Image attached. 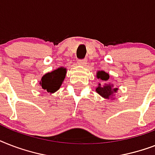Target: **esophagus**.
<instances>
[{"label":"esophagus","instance_id":"1","mask_svg":"<svg viewBox=\"0 0 155 155\" xmlns=\"http://www.w3.org/2000/svg\"><path fill=\"white\" fill-rule=\"evenodd\" d=\"M78 63H79L80 65L84 66L87 64V60H86L85 58H84V59H79V60H78Z\"/></svg>","mask_w":155,"mask_h":155}]
</instances>
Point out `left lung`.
Here are the masks:
<instances>
[{
    "instance_id": "obj_1",
    "label": "left lung",
    "mask_w": 155,
    "mask_h": 155,
    "mask_svg": "<svg viewBox=\"0 0 155 155\" xmlns=\"http://www.w3.org/2000/svg\"><path fill=\"white\" fill-rule=\"evenodd\" d=\"M97 78L98 79H101V80L106 82L108 81V79H109V75H108V73L104 72V71H98L97 72ZM96 91L97 92V93H99L101 96H102L103 97L106 98V99H108L109 97H112L114 95V93L117 92V88L115 87H113V85L107 84H104V85H101V84H99V86L97 87Z\"/></svg>"
}]
</instances>
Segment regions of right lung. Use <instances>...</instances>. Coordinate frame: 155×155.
<instances>
[{
    "mask_svg": "<svg viewBox=\"0 0 155 155\" xmlns=\"http://www.w3.org/2000/svg\"><path fill=\"white\" fill-rule=\"evenodd\" d=\"M66 68H60L42 76L40 84L48 92H54L60 87L66 76Z\"/></svg>",
    "mask_w": 155,
    "mask_h": 155,
    "instance_id": "obj_1",
    "label": "right lung"
}]
</instances>
